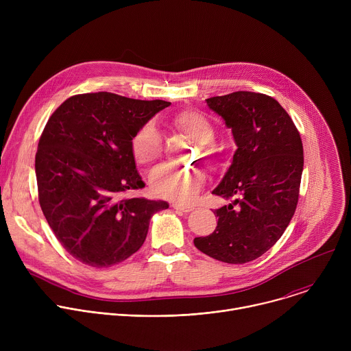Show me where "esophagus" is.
Returning <instances> with one entry per match:
<instances>
[{"mask_svg":"<svg viewBox=\"0 0 351 351\" xmlns=\"http://www.w3.org/2000/svg\"><path fill=\"white\" fill-rule=\"evenodd\" d=\"M173 210H178V211H182V213H190L193 211L194 208L191 206H186V204H179V203H173L172 204Z\"/></svg>","mask_w":351,"mask_h":351,"instance_id":"esophagus-1","label":"esophagus"}]
</instances>
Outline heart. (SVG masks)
<instances>
[{
    "label": "heart",
    "mask_w": 351,
    "mask_h": 351,
    "mask_svg": "<svg viewBox=\"0 0 351 351\" xmlns=\"http://www.w3.org/2000/svg\"><path fill=\"white\" fill-rule=\"evenodd\" d=\"M172 122L180 133L197 141L199 157L204 161L215 162L219 158L218 148L214 144L215 128L203 112L184 110L176 114ZM130 152L136 162L140 165L153 164L161 158L162 137L153 122H145L136 130L130 138ZM148 184L152 191L158 197L186 202L203 187L204 173L197 168L178 169L164 165L152 172Z\"/></svg>",
    "instance_id": "obj_1"
}]
</instances>
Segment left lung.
<instances>
[{"mask_svg": "<svg viewBox=\"0 0 351 351\" xmlns=\"http://www.w3.org/2000/svg\"><path fill=\"white\" fill-rule=\"evenodd\" d=\"M232 129L237 149L215 195L233 198L214 211L217 229L195 237L199 252L228 264L261 257L280 239L294 215L304 154L300 133L275 98L234 91L207 98Z\"/></svg>", "mask_w": 351, "mask_h": 351, "instance_id": "8db88e82", "label": "left lung"}]
</instances>
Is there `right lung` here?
<instances>
[{
	"label": "right lung",
	"mask_w": 351,
	"mask_h": 351,
	"mask_svg": "<svg viewBox=\"0 0 351 351\" xmlns=\"http://www.w3.org/2000/svg\"><path fill=\"white\" fill-rule=\"evenodd\" d=\"M169 106L98 91L69 97L49 117L36 153L38 203L77 261L94 268L125 261L143 245L153 214L169 207L123 195L144 187L132 136Z\"/></svg>",
	"instance_id": "add662e5"
}]
</instances>
